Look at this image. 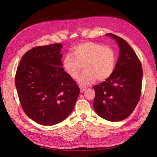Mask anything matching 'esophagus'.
Returning a JSON list of instances; mask_svg holds the SVG:
<instances>
[{
    "mask_svg": "<svg viewBox=\"0 0 157 157\" xmlns=\"http://www.w3.org/2000/svg\"><path fill=\"white\" fill-rule=\"evenodd\" d=\"M80 92H83L85 91V90L86 89V88L84 87V86H80Z\"/></svg>",
    "mask_w": 157,
    "mask_h": 157,
    "instance_id": "obj_1",
    "label": "esophagus"
}]
</instances>
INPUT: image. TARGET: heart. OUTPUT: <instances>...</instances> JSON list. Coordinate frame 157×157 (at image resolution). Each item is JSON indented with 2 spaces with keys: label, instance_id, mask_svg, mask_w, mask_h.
Returning a JSON list of instances; mask_svg holds the SVG:
<instances>
[{
  "label": "heart",
  "instance_id": "b5f03b06",
  "mask_svg": "<svg viewBox=\"0 0 157 157\" xmlns=\"http://www.w3.org/2000/svg\"><path fill=\"white\" fill-rule=\"evenodd\" d=\"M70 55L65 57L63 68L73 79H77L82 71L78 82L87 86L95 82L105 81L110 78L116 67V54L111 47L87 41L75 46Z\"/></svg>",
  "mask_w": 157,
  "mask_h": 157
}]
</instances>
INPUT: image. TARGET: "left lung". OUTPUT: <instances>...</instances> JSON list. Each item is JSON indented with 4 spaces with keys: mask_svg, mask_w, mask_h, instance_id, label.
<instances>
[{
    "mask_svg": "<svg viewBox=\"0 0 157 157\" xmlns=\"http://www.w3.org/2000/svg\"><path fill=\"white\" fill-rule=\"evenodd\" d=\"M120 48L119 57L111 77L96 85L93 107L99 116L111 122L126 119L134 111L141 93L143 69L136 52L128 42L112 33Z\"/></svg>",
    "mask_w": 157,
    "mask_h": 157,
    "instance_id": "obj_1",
    "label": "left lung"
}]
</instances>
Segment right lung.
Instances as JSON below:
<instances>
[{
    "label": "right lung",
    "mask_w": 157,
    "mask_h": 157,
    "mask_svg": "<svg viewBox=\"0 0 157 157\" xmlns=\"http://www.w3.org/2000/svg\"><path fill=\"white\" fill-rule=\"evenodd\" d=\"M61 43L36 46L19 63L15 83L23 111L38 124L52 126L73 111L80 93L77 82L65 72Z\"/></svg>",
    "instance_id": "obj_1"
}]
</instances>
